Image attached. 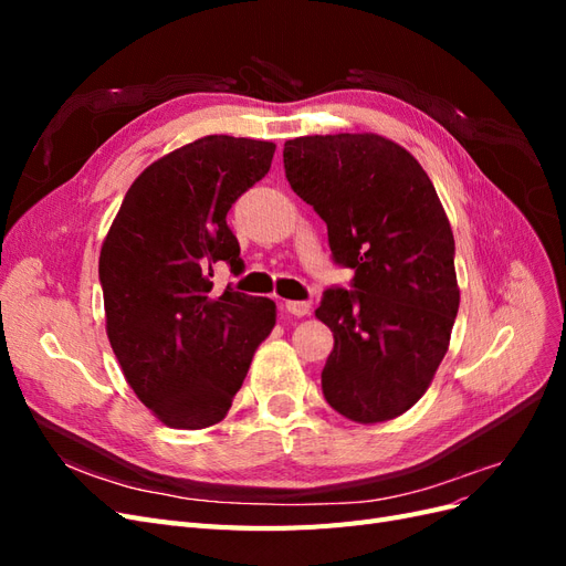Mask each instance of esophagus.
I'll return each instance as SVG.
<instances>
[{
  "instance_id": "34e87169",
  "label": "esophagus",
  "mask_w": 566,
  "mask_h": 566,
  "mask_svg": "<svg viewBox=\"0 0 566 566\" xmlns=\"http://www.w3.org/2000/svg\"><path fill=\"white\" fill-rule=\"evenodd\" d=\"M283 306H285V312H287V314H293V316H297V318H302V316H310V312H312L310 302H285Z\"/></svg>"
}]
</instances>
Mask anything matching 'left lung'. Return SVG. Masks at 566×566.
Masks as SVG:
<instances>
[{
  "label": "left lung",
  "mask_w": 566,
  "mask_h": 566,
  "mask_svg": "<svg viewBox=\"0 0 566 566\" xmlns=\"http://www.w3.org/2000/svg\"><path fill=\"white\" fill-rule=\"evenodd\" d=\"M283 163L335 262L354 269V290H325L316 310L335 337L323 397L361 424L399 418L449 352L460 304L449 217L420 163L380 134L297 136Z\"/></svg>",
  "instance_id": "obj_1"
}]
</instances>
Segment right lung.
<instances>
[{"label":"right lung","mask_w":566,"mask_h":566,"mask_svg":"<svg viewBox=\"0 0 566 566\" xmlns=\"http://www.w3.org/2000/svg\"><path fill=\"white\" fill-rule=\"evenodd\" d=\"M276 144L210 134L150 163L104 238L106 333L125 380L163 424L227 418L276 304L212 293V264L241 269L227 212L271 167Z\"/></svg>","instance_id":"1"}]
</instances>
